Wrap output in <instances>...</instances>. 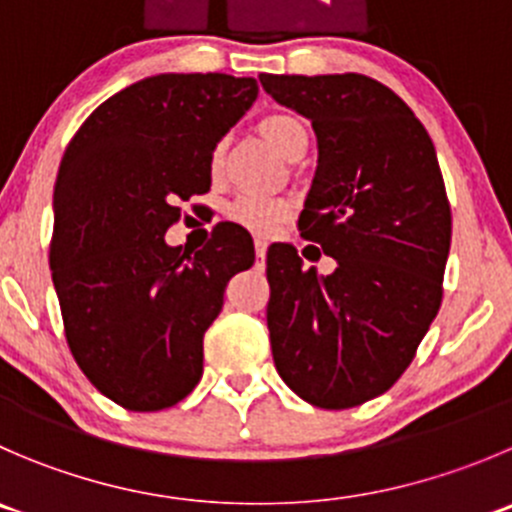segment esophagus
I'll return each mask as SVG.
<instances>
[{"mask_svg":"<svg viewBox=\"0 0 512 512\" xmlns=\"http://www.w3.org/2000/svg\"><path fill=\"white\" fill-rule=\"evenodd\" d=\"M255 255L257 257L267 255V240H265V237H255Z\"/></svg>","mask_w":512,"mask_h":512,"instance_id":"obj_1","label":"esophagus"}]
</instances>
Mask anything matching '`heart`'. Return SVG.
<instances>
[{"label": "heart", "mask_w": 512, "mask_h": 512, "mask_svg": "<svg viewBox=\"0 0 512 512\" xmlns=\"http://www.w3.org/2000/svg\"><path fill=\"white\" fill-rule=\"evenodd\" d=\"M257 132L275 147L280 155L292 157L302 145L307 147V132L300 119L292 114H265L257 122ZM222 170V145H217L210 155V175L217 177ZM290 202L277 200V197H260V195H242L227 207V217L237 225L247 227L257 235H272L282 222L290 217Z\"/></svg>", "instance_id": "b5f03b06"}]
</instances>
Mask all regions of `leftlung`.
Masks as SVG:
<instances>
[{
	"mask_svg": "<svg viewBox=\"0 0 512 512\" xmlns=\"http://www.w3.org/2000/svg\"><path fill=\"white\" fill-rule=\"evenodd\" d=\"M275 102L317 135L300 235L335 257L302 270L290 245L267 250V327L287 388L345 410L400 380L443 302L450 202L435 147L413 109L365 74H260Z\"/></svg>",
	"mask_w": 512,
	"mask_h": 512,
	"instance_id": "left-lung-1",
	"label": "left lung"
}]
</instances>
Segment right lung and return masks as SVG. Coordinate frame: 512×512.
Masks as SVG:
<instances>
[{
	"mask_svg": "<svg viewBox=\"0 0 512 512\" xmlns=\"http://www.w3.org/2000/svg\"><path fill=\"white\" fill-rule=\"evenodd\" d=\"M257 92L252 77L220 72L147 77L99 104L64 150L49 242L64 337L124 410L155 413L192 393L227 282L255 262L235 222L197 252L165 232L180 202L210 192L212 150Z\"/></svg>",
	"mask_w": 512,
	"mask_h": 512,
	"instance_id": "add662e5",
	"label": "right lung"
}]
</instances>
